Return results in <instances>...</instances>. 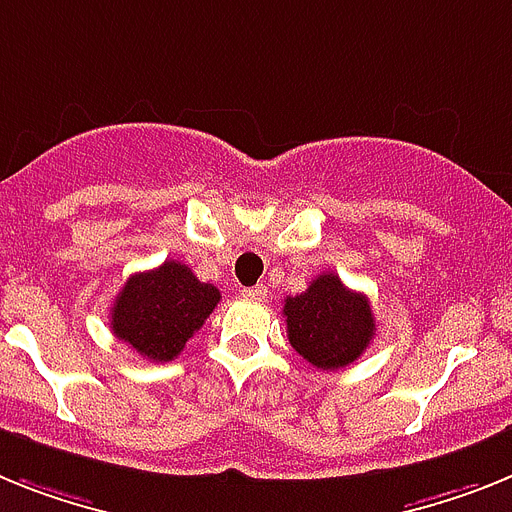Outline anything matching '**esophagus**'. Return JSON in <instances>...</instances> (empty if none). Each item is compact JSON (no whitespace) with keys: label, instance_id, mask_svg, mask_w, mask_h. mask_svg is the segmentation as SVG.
Wrapping results in <instances>:
<instances>
[{"label":"esophagus","instance_id":"esophagus-1","mask_svg":"<svg viewBox=\"0 0 512 512\" xmlns=\"http://www.w3.org/2000/svg\"><path fill=\"white\" fill-rule=\"evenodd\" d=\"M244 299H255V301H265L268 299V286H262V283H257V286H250L244 288L242 291Z\"/></svg>","mask_w":512,"mask_h":512}]
</instances>
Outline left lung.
Returning <instances> with one entry per match:
<instances>
[{"label":"left lung","mask_w":512,"mask_h":512,"mask_svg":"<svg viewBox=\"0 0 512 512\" xmlns=\"http://www.w3.org/2000/svg\"><path fill=\"white\" fill-rule=\"evenodd\" d=\"M283 317L293 350L322 371L358 361L376 335L368 296L345 288L335 273H322L304 293L288 296Z\"/></svg>","instance_id":"1"}]
</instances>
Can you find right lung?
Instances as JSON below:
<instances>
[{
  "instance_id": "obj_1",
  "label": "right lung",
  "mask_w": 512,
  "mask_h": 512,
  "mask_svg": "<svg viewBox=\"0 0 512 512\" xmlns=\"http://www.w3.org/2000/svg\"><path fill=\"white\" fill-rule=\"evenodd\" d=\"M219 301V288L198 281L188 265L167 260L128 278L110 309V330L149 361H175Z\"/></svg>"
}]
</instances>
